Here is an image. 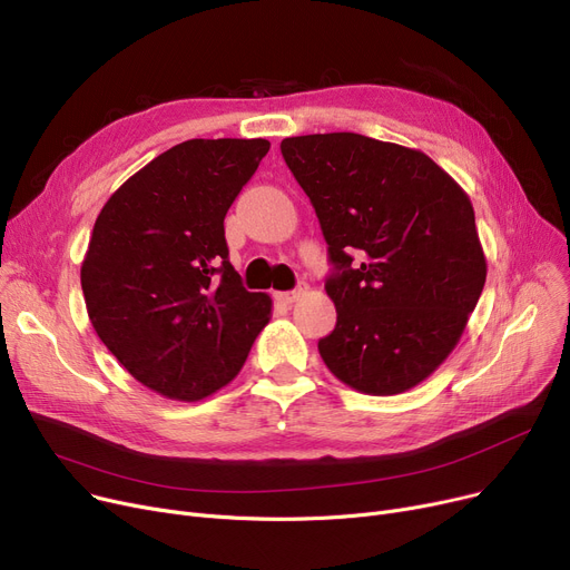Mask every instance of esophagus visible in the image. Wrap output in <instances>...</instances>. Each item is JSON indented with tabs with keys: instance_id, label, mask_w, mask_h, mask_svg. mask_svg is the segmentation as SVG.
Listing matches in <instances>:
<instances>
[{
	"instance_id": "obj_1",
	"label": "esophagus",
	"mask_w": 570,
	"mask_h": 570,
	"mask_svg": "<svg viewBox=\"0 0 570 570\" xmlns=\"http://www.w3.org/2000/svg\"><path fill=\"white\" fill-rule=\"evenodd\" d=\"M306 292H308V285H299V287L292 289V292H281L278 294V302L285 304V306H292L296 299H302Z\"/></svg>"
}]
</instances>
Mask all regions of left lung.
Segmentation results:
<instances>
[{
    "mask_svg": "<svg viewBox=\"0 0 570 570\" xmlns=\"http://www.w3.org/2000/svg\"><path fill=\"white\" fill-rule=\"evenodd\" d=\"M281 150L336 268L324 285L336 327L320 357L362 394L413 390L448 360L484 287L469 195L422 150L362 134L289 137Z\"/></svg>",
    "mask_w": 570,
    "mask_h": 570,
    "instance_id": "obj_1",
    "label": "left lung"
}]
</instances>
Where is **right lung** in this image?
<instances>
[{
    "instance_id": "add662e5",
    "label": "right lung",
    "mask_w": 570,
    "mask_h": 570,
    "mask_svg": "<svg viewBox=\"0 0 570 570\" xmlns=\"http://www.w3.org/2000/svg\"><path fill=\"white\" fill-rule=\"evenodd\" d=\"M266 139H189L127 178L80 264L92 327L148 390L202 401L232 383L271 320L229 262L225 215Z\"/></svg>"
}]
</instances>
